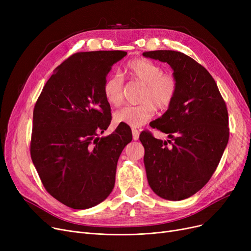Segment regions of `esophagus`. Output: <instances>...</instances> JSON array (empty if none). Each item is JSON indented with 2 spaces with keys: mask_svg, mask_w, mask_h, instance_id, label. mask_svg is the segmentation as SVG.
<instances>
[{
  "mask_svg": "<svg viewBox=\"0 0 251 251\" xmlns=\"http://www.w3.org/2000/svg\"><path fill=\"white\" fill-rule=\"evenodd\" d=\"M132 136L134 140H138L139 138V131L136 128H132Z\"/></svg>",
  "mask_w": 251,
  "mask_h": 251,
  "instance_id": "1",
  "label": "esophagus"
}]
</instances>
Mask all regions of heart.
I'll list each match as a JSON object with an SVG mask.
<instances>
[{"label": "heart", "instance_id": "1", "mask_svg": "<svg viewBox=\"0 0 251 251\" xmlns=\"http://www.w3.org/2000/svg\"><path fill=\"white\" fill-rule=\"evenodd\" d=\"M124 73L131 80L144 84L139 104L126 105L114 114L117 124L139 127L147 123L155 113L166 111L175 100L178 92V80L174 74L163 72L159 64L143 58L130 60L124 68ZM102 91L105 100L113 107L121 104L124 86L118 75H110L103 82Z\"/></svg>", "mask_w": 251, "mask_h": 251}]
</instances>
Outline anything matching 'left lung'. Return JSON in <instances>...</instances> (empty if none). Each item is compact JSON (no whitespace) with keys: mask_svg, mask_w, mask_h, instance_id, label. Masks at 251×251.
<instances>
[{"mask_svg":"<svg viewBox=\"0 0 251 251\" xmlns=\"http://www.w3.org/2000/svg\"><path fill=\"white\" fill-rule=\"evenodd\" d=\"M147 58L168 63L178 92L167 112L150 125L168 134V141L141 132L144 166L153 192L182 201L201 190L213 176L229 140L226 102L213 76L189 56L176 50H151Z\"/></svg>","mask_w":251,"mask_h":251,"instance_id":"8db88e82","label":"left lung"}]
</instances>
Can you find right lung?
Here are the masks:
<instances>
[{
  "label": "right lung",
  "mask_w": 251,
  "mask_h": 251,
  "mask_svg": "<svg viewBox=\"0 0 251 251\" xmlns=\"http://www.w3.org/2000/svg\"><path fill=\"white\" fill-rule=\"evenodd\" d=\"M123 50L80 51L58 66L38 97L30 155L46 190L63 204L89 208L104 201L115 185L118 159L132 140L119 125L99 137L112 117L102 85Z\"/></svg>",
  "instance_id": "1"
}]
</instances>
